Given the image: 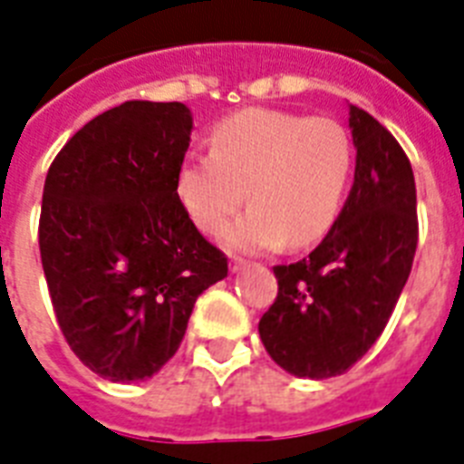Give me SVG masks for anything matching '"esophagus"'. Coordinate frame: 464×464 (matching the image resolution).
Here are the masks:
<instances>
[{"label": "esophagus", "mask_w": 464, "mask_h": 464, "mask_svg": "<svg viewBox=\"0 0 464 464\" xmlns=\"http://www.w3.org/2000/svg\"><path fill=\"white\" fill-rule=\"evenodd\" d=\"M247 266V259L243 257H231V271H240Z\"/></svg>", "instance_id": "esophagus-1"}]
</instances>
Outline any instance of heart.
<instances>
[{
    "mask_svg": "<svg viewBox=\"0 0 464 464\" xmlns=\"http://www.w3.org/2000/svg\"><path fill=\"white\" fill-rule=\"evenodd\" d=\"M355 171L348 128L331 116L245 109L217 123L212 154L190 152L176 173V195L202 233L226 231L233 250L310 247L334 228Z\"/></svg>",
    "mask_w": 464,
    "mask_h": 464,
    "instance_id": "heart-1",
    "label": "heart"
}]
</instances>
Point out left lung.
Returning <instances> with one entry per match:
<instances>
[{
	"mask_svg": "<svg viewBox=\"0 0 464 464\" xmlns=\"http://www.w3.org/2000/svg\"><path fill=\"white\" fill-rule=\"evenodd\" d=\"M355 183L314 250L276 265V300L259 319L271 360L304 379L348 372L382 336L412 269L415 176L405 150L364 109L350 107Z\"/></svg>",
	"mask_w": 464,
	"mask_h": 464,
	"instance_id": "1",
	"label": "left lung"
}]
</instances>
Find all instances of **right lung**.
<instances>
[{"mask_svg": "<svg viewBox=\"0 0 464 464\" xmlns=\"http://www.w3.org/2000/svg\"><path fill=\"white\" fill-rule=\"evenodd\" d=\"M190 128L180 102H123L47 171L37 238L52 307L75 357L109 382L157 374L195 300L228 274L176 195Z\"/></svg>", "mask_w": 464, "mask_h": 464, "instance_id": "add662e5", "label": "right lung"}]
</instances>
